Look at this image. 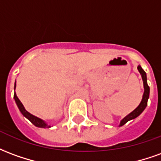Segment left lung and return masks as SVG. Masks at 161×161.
<instances>
[{
	"mask_svg": "<svg viewBox=\"0 0 161 161\" xmlns=\"http://www.w3.org/2000/svg\"><path fill=\"white\" fill-rule=\"evenodd\" d=\"M139 72L141 74V76L142 77V81H143V86H144V93H143V96H142V99L140 104L138 105V107L134 109L131 113H129L128 115H126L124 118L122 119L121 121H120V124H119V127L121 126H123L125 123H127L128 121H131L133 119L138 117L139 115L142 114V112L144 111V109L146 108V107L147 106V100L149 98V93H150V88H149L148 84H147V74L144 71V70L142 69V66L139 64L138 67Z\"/></svg>",
	"mask_w": 161,
	"mask_h": 161,
	"instance_id": "1",
	"label": "left lung"
}]
</instances>
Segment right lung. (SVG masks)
<instances>
[{"label": "right lung", "mask_w": 161, "mask_h": 161, "mask_svg": "<svg viewBox=\"0 0 161 161\" xmlns=\"http://www.w3.org/2000/svg\"><path fill=\"white\" fill-rule=\"evenodd\" d=\"M15 88H16V81H15V83H14V90H15ZM14 101H15L16 104H17V107H18V108L19 109L20 113H21V114H22V115H24L26 119H28V120H29V121H31L33 125H34V126H36V127H38V128H48L52 127L51 125L47 124L44 120L39 118V117H37V116H35V115H32V114L29 113L28 111H26L25 107H24L22 103H21V102L19 101L18 97L16 96L15 92H14Z\"/></svg>", "instance_id": "obj_1"}]
</instances>
